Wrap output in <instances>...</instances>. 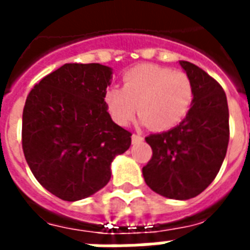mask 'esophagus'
I'll return each instance as SVG.
<instances>
[{
	"label": "esophagus",
	"mask_w": 250,
	"mask_h": 250,
	"mask_svg": "<svg viewBox=\"0 0 250 250\" xmlns=\"http://www.w3.org/2000/svg\"><path fill=\"white\" fill-rule=\"evenodd\" d=\"M131 139H132V143H139V142L143 141V136L139 135V134H132Z\"/></svg>",
	"instance_id": "1"
}]
</instances>
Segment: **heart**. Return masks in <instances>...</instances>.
Masks as SVG:
<instances>
[{
  "label": "heart",
  "mask_w": 250,
  "mask_h": 250,
  "mask_svg": "<svg viewBox=\"0 0 250 250\" xmlns=\"http://www.w3.org/2000/svg\"><path fill=\"white\" fill-rule=\"evenodd\" d=\"M193 96V83L185 72L142 64L125 72L122 88H107L104 103L118 125H128L138 107L142 125L165 131L184 120Z\"/></svg>",
  "instance_id": "obj_1"
}]
</instances>
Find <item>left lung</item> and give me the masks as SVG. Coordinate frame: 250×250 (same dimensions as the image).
Masks as SVG:
<instances>
[{"label": "left lung", "instance_id": "left-lung-1", "mask_svg": "<svg viewBox=\"0 0 250 250\" xmlns=\"http://www.w3.org/2000/svg\"><path fill=\"white\" fill-rule=\"evenodd\" d=\"M179 65L193 83V103L177 127L151 134L152 157L142 168L147 186L170 199H190L218 174L229 143V109L224 89L191 62Z\"/></svg>", "mask_w": 250, "mask_h": 250}]
</instances>
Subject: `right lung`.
Masks as SVG:
<instances>
[{
	"instance_id": "right-lung-1",
	"label": "right lung",
	"mask_w": 250,
	"mask_h": 250,
	"mask_svg": "<svg viewBox=\"0 0 250 250\" xmlns=\"http://www.w3.org/2000/svg\"><path fill=\"white\" fill-rule=\"evenodd\" d=\"M112 68L68 62L36 84L22 112V150L49 193L75 202L111 179V165L131 146L104 103Z\"/></svg>"
}]
</instances>
